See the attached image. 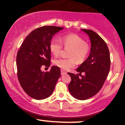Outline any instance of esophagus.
Listing matches in <instances>:
<instances>
[{
	"label": "esophagus",
	"instance_id": "obj_1",
	"mask_svg": "<svg viewBox=\"0 0 125 125\" xmlns=\"http://www.w3.org/2000/svg\"><path fill=\"white\" fill-rule=\"evenodd\" d=\"M66 74V72L62 70V71H61V74H62V75H64V74Z\"/></svg>",
	"mask_w": 125,
	"mask_h": 125
}]
</instances>
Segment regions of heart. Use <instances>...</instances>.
Returning a JSON list of instances; mask_svg holds the SVG:
<instances>
[{
  "label": "heart",
  "mask_w": 125,
  "mask_h": 125,
  "mask_svg": "<svg viewBox=\"0 0 125 125\" xmlns=\"http://www.w3.org/2000/svg\"><path fill=\"white\" fill-rule=\"evenodd\" d=\"M62 42L65 48H70L69 56L71 58H58L54 60V65L64 71H68L75 66L76 61L82 62L87 58L89 52V48L84 40L78 35L69 34L62 37ZM61 41L57 38H53L49 44V49L53 55H59L63 49Z\"/></svg>",
  "instance_id": "heart-1"
}]
</instances>
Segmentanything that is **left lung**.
Instances as JSON below:
<instances>
[{
	"label": "left lung",
	"mask_w": 125,
	"mask_h": 125,
	"mask_svg": "<svg viewBox=\"0 0 125 125\" xmlns=\"http://www.w3.org/2000/svg\"><path fill=\"white\" fill-rule=\"evenodd\" d=\"M90 38V53L85 61L76 69L79 74L68 73L71 81L68 85L69 92L74 98L86 100L94 96L104 85L110 70V53L107 44L96 32L82 29ZM85 73L82 76L81 73Z\"/></svg>",
	"instance_id": "left-lung-1"
}]
</instances>
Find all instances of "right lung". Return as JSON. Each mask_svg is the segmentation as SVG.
<instances>
[{"label":"right lung","mask_w":125,"mask_h":125,"mask_svg":"<svg viewBox=\"0 0 125 125\" xmlns=\"http://www.w3.org/2000/svg\"><path fill=\"white\" fill-rule=\"evenodd\" d=\"M63 28L44 26L31 31L23 42L18 52L16 66L18 77L21 87L29 96L37 100L51 95L61 76L60 68L53 66L44 72L42 66L51 65L49 44L52 38Z\"/></svg>","instance_id":"1"}]
</instances>
